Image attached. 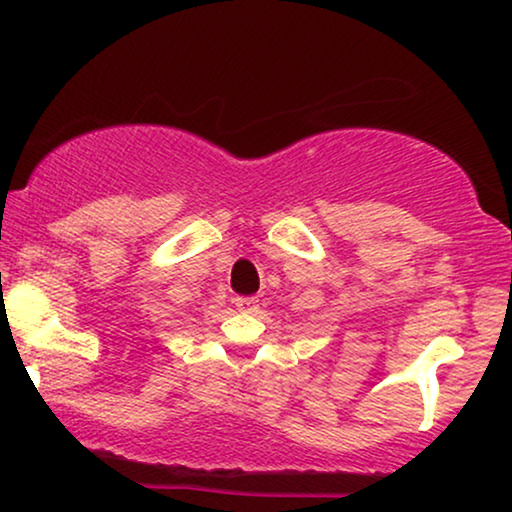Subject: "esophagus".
<instances>
[{
	"label": "esophagus",
	"mask_w": 512,
	"mask_h": 512,
	"mask_svg": "<svg viewBox=\"0 0 512 512\" xmlns=\"http://www.w3.org/2000/svg\"><path fill=\"white\" fill-rule=\"evenodd\" d=\"M235 307L240 312H254V310H258V300L249 298V296H240V298H235Z\"/></svg>",
	"instance_id": "esophagus-1"
}]
</instances>
